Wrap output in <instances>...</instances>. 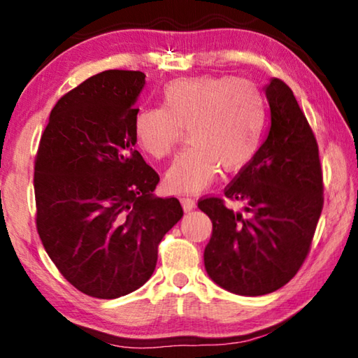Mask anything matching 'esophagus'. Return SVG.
Returning a JSON list of instances; mask_svg holds the SVG:
<instances>
[{
  "label": "esophagus",
  "instance_id": "1",
  "mask_svg": "<svg viewBox=\"0 0 358 358\" xmlns=\"http://www.w3.org/2000/svg\"><path fill=\"white\" fill-rule=\"evenodd\" d=\"M180 202H181V205H183L185 211H191L192 208H196V201H194V199H191V197H187V196L181 197Z\"/></svg>",
  "mask_w": 358,
  "mask_h": 358
}]
</instances>
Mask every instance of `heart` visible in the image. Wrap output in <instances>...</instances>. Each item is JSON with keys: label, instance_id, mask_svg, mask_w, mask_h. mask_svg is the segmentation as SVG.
<instances>
[{"label": "heart", "instance_id": "heart-1", "mask_svg": "<svg viewBox=\"0 0 358 358\" xmlns=\"http://www.w3.org/2000/svg\"><path fill=\"white\" fill-rule=\"evenodd\" d=\"M162 107H142L134 117L138 147L155 159L172 153L187 128L189 145L166 175L173 192L210 185L220 166L232 172L257 153L265 126V101L256 85L235 77H191L169 82Z\"/></svg>", "mask_w": 358, "mask_h": 358}]
</instances>
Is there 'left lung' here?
<instances>
[{
    "label": "left lung",
    "mask_w": 358,
    "mask_h": 358,
    "mask_svg": "<svg viewBox=\"0 0 358 358\" xmlns=\"http://www.w3.org/2000/svg\"><path fill=\"white\" fill-rule=\"evenodd\" d=\"M265 96L268 134L224 189L243 211L227 208L220 197L197 203L213 224L205 270L220 287L246 296L275 292L296 275L324 205L317 142L292 90L271 78Z\"/></svg>",
    "instance_id": "8db88e82"
}]
</instances>
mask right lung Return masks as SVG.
<instances>
[{
    "instance_id": "obj_1",
    "label": "right lung",
    "mask_w": 358,
    "mask_h": 358,
    "mask_svg": "<svg viewBox=\"0 0 358 358\" xmlns=\"http://www.w3.org/2000/svg\"><path fill=\"white\" fill-rule=\"evenodd\" d=\"M141 71H104L57 102L34 162L36 226L48 257L96 299L134 292L153 275L157 245L183 216L156 197L159 175L136 150Z\"/></svg>"
}]
</instances>
